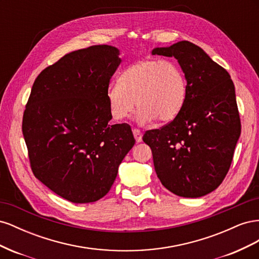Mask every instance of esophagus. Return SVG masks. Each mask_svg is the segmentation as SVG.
I'll list each match as a JSON object with an SVG mask.
<instances>
[{
    "instance_id": "34e87169",
    "label": "esophagus",
    "mask_w": 259,
    "mask_h": 259,
    "mask_svg": "<svg viewBox=\"0 0 259 259\" xmlns=\"http://www.w3.org/2000/svg\"><path fill=\"white\" fill-rule=\"evenodd\" d=\"M133 134H134V137L136 139V143H142L143 142V134L142 132L137 128H133Z\"/></svg>"
}]
</instances>
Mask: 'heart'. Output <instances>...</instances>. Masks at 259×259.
Returning <instances> with one entry per match:
<instances>
[{
    "label": "heart",
    "mask_w": 259,
    "mask_h": 259,
    "mask_svg": "<svg viewBox=\"0 0 259 259\" xmlns=\"http://www.w3.org/2000/svg\"><path fill=\"white\" fill-rule=\"evenodd\" d=\"M106 97L114 120L126 119L135 107L136 120L146 125L158 120L171 122L182 112L187 98L185 73L174 61L144 59L126 68Z\"/></svg>",
    "instance_id": "b5f03b06"
}]
</instances>
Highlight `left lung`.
<instances>
[{"instance_id":"obj_1","label":"left lung","mask_w":259,"mask_h":259,"mask_svg":"<svg viewBox=\"0 0 259 259\" xmlns=\"http://www.w3.org/2000/svg\"><path fill=\"white\" fill-rule=\"evenodd\" d=\"M152 55L177 59L187 98L176 119L147 131L143 140L167 190L184 198L203 197L223 183L241 134L234 84L223 67L189 41L155 48Z\"/></svg>"}]
</instances>
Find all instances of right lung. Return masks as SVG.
Returning <instances> with one entry per match:
<instances>
[{"label": "right lung", "mask_w": 259, "mask_h": 259, "mask_svg": "<svg viewBox=\"0 0 259 259\" xmlns=\"http://www.w3.org/2000/svg\"><path fill=\"white\" fill-rule=\"evenodd\" d=\"M119 55L111 45L65 55L37 75L23 112L34 176L72 203L105 197L135 145L128 124L109 123L106 92L122 61Z\"/></svg>", "instance_id": "add662e5"}]
</instances>
